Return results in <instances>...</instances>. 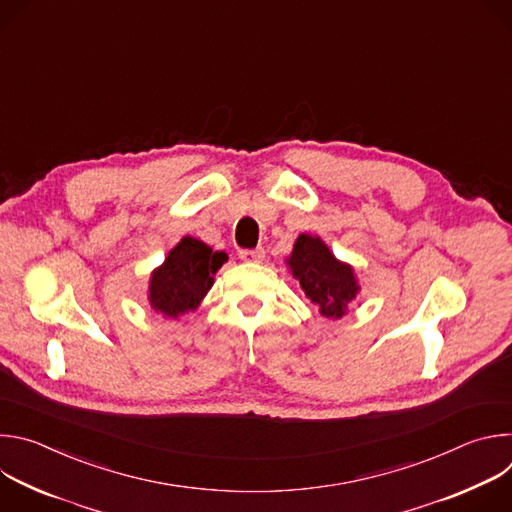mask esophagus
Returning a JSON list of instances; mask_svg holds the SVG:
<instances>
[{"label": "esophagus", "mask_w": 512, "mask_h": 512, "mask_svg": "<svg viewBox=\"0 0 512 512\" xmlns=\"http://www.w3.org/2000/svg\"><path fill=\"white\" fill-rule=\"evenodd\" d=\"M239 259L245 263H261L265 259V249L263 247L243 249V251H239Z\"/></svg>", "instance_id": "1"}]
</instances>
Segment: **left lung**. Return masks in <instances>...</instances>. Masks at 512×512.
<instances>
[{
    "mask_svg": "<svg viewBox=\"0 0 512 512\" xmlns=\"http://www.w3.org/2000/svg\"><path fill=\"white\" fill-rule=\"evenodd\" d=\"M287 265L306 298L326 318H342L360 291L354 269L338 261L320 237L300 235Z\"/></svg>",
    "mask_w": 512,
    "mask_h": 512,
    "instance_id": "obj_1",
    "label": "left lung"
}]
</instances>
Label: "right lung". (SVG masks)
I'll use <instances>...</instances> for the list:
<instances>
[{
    "mask_svg": "<svg viewBox=\"0 0 512 512\" xmlns=\"http://www.w3.org/2000/svg\"><path fill=\"white\" fill-rule=\"evenodd\" d=\"M225 261L223 251H212L202 241L184 237L152 273L150 306L166 318L194 312L214 283L212 275Z\"/></svg>",
    "mask_w": 512,
    "mask_h": 512,
    "instance_id": "add662e5",
    "label": "right lung"
}]
</instances>
